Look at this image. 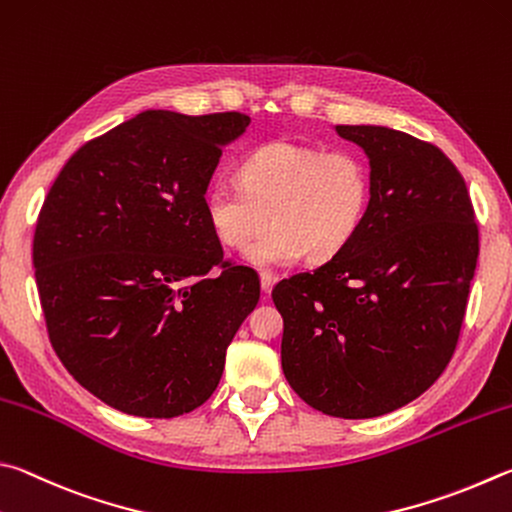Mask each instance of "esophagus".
I'll list each match as a JSON object with an SVG mask.
<instances>
[{
	"label": "esophagus",
	"mask_w": 512,
	"mask_h": 512,
	"mask_svg": "<svg viewBox=\"0 0 512 512\" xmlns=\"http://www.w3.org/2000/svg\"><path fill=\"white\" fill-rule=\"evenodd\" d=\"M272 288H274V276L270 272H261V290L265 297L272 292Z\"/></svg>",
	"instance_id": "obj_1"
}]
</instances>
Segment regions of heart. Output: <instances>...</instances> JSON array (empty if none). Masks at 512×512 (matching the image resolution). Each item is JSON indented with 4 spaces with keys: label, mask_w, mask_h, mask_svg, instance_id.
<instances>
[{
    "label": "heart",
    "mask_w": 512,
    "mask_h": 512,
    "mask_svg": "<svg viewBox=\"0 0 512 512\" xmlns=\"http://www.w3.org/2000/svg\"><path fill=\"white\" fill-rule=\"evenodd\" d=\"M240 183L215 179L204 211L222 245L242 249L266 226L275 227L245 249L256 267H288L308 254L328 261L362 229L371 206V166L360 152L324 150L299 141H270L240 164Z\"/></svg>",
    "instance_id": "1"
}]
</instances>
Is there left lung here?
Returning <instances> with one entry per match:
<instances>
[{"label": "left lung", "mask_w": 512, "mask_h": 512, "mask_svg": "<svg viewBox=\"0 0 512 512\" xmlns=\"http://www.w3.org/2000/svg\"><path fill=\"white\" fill-rule=\"evenodd\" d=\"M369 157L366 220L344 251L274 285L281 364L312 409L375 418L450 364L479 258L463 177L443 150L384 125H335Z\"/></svg>", "instance_id": "left-lung-1"}]
</instances>
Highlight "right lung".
Listing matches in <instances>:
<instances>
[{
    "mask_svg": "<svg viewBox=\"0 0 512 512\" xmlns=\"http://www.w3.org/2000/svg\"><path fill=\"white\" fill-rule=\"evenodd\" d=\"M249 121L141 112L78 148L42 204L33 267L51 346L123 414L175 418L209 400L261 297L251 267L224 263L204 211L222 148Z\"/></svg>",
    "mask_w": 512,
    "mask_h": 512,
    "instance_id": "right-lung-1",
    "label": "right lung"
}]
</instances>
